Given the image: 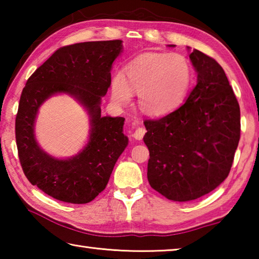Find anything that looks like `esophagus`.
<instances>
[{
  "mask_svg": "<svg viewBox=\"0 0 259 259\" xmlns=\"http://www.w3.org/2000/svg\"><path fill=\"white\" fill-rule=\"evenodd\" d=\"M145 134H146V129L145 128H137V129L135 130V133L133 134V137L135 139L140 140V139H143V137H144V136H145Z\"/></svg>",
  "mask_w": 259,
  "mask_h": 259,
  "instance_id": "obj_1",
  "label": "esophagus"
}]
</instances>
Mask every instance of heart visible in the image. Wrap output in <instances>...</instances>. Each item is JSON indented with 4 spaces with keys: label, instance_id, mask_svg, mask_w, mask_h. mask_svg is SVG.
Listing matches in <instances>:
<instances>
[{
    "label": "heart",
    "instance_id": "obj_1",
    "mask_svg": "<svg viewBox=\"0 0 259 259\" xmlns=\"http://www.w3.org/2000/svg\"><path fill=\"white\" fill-rule=\"evenodd\" d=\"M123 75L112 80V97L128 103L133 91L138 93L140 108L150 115L171 112L183 102L192 80L191 65L181 54L148 52L126 64Z\"/></svg>",
    "mask_w": 259,
    "mask_h": 259
}]
</instances>
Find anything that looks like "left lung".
<instances>
[{
  "mask_svg": "<svg viewBox=\"0 0 259 259\" xmlns=\"http://www.w3.org/2000/svg\"><path fill=\"white\" fill-rule=\"evenodd\" d=\"M198 83L181 107L145 120L147 179L166 199L186 202L229 176L240 140V106L224 69L199 50L190 55Z\"/></svg>",
  "mask_w": 259,
  "mask_h": 259,
  "instance_id": "obj_1",
  "label": "left lung"
}]
</instances>
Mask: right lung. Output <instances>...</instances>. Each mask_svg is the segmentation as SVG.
<instances>
[{
  "mask_svg": "<svg viewBox=\"0 0 259 259\" xmlns=\"http://www.w3.org/2000/svg\"><path fill=\"white\" fill-rule=\"evenodd\" d=\"M122 41L83 42L61 47L26 82L16 116V143L26 178L46 194L63 202L88 203L106 187L115 162L128 145L122 133L124 117L102 116L100 99L111 85L113 61ZM74 95L90 112L88 145L68 160L48 156L33 138V121L50 95Z\"/></svg>",
  "mask_w": 259,
  "mask_h": 259,
  "instance_id": "1",
  "label": "right lung"
}]
</instances>
